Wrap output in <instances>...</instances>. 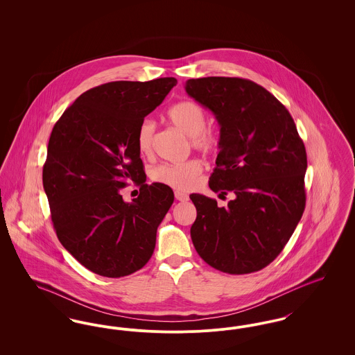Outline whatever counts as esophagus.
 Returning a JSON list of instances; mask_svg holds the SVG:
<instances>
[{
	"label": "esophagus",
	"instance_id": "1",
	"mask_svg": "<svg viewBox=\"0 0 355 355\" xmlns=\"http://www.w3.org/2000/svg\"><path fill=\"white\" fill-rule=\"evenodd\" d=\"M174 196H175V200H178V201H181V202H185V201L189 200V196H187L186 193L178 191V190L174 193Z\"/></svg>",
	"mask_w": 355,
	"mask_h": 355
}]
</instances>
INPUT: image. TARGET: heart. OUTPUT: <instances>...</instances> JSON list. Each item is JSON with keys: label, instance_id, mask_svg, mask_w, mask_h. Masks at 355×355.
Here are the masks:
<instances>
[{"label": "heart", "instance_id": "heart-1", "mask_svg": "<svg viewBox=\"0 0 355 355\" xmlns=\"http://www.w3.org/2000/svg\"><path fill=\"white\" fill-rule=\"evenodd\" d=\"M170 122L184 135L190 137L191 146L205 154H214L220 146V133L206 125V113L193 101H182L171 106L168 112ZM154 123L149 119L141 122L137 132V146L142 155H150L153 150ZM200 159H187L177 164H162L153 171L155 182L178 190H187L194 185L197 177L202 173Z\"/></svg>", "mask_w": 355, "mask_h": 355}]
</instances>
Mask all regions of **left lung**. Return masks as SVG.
I'll return each mask as SVG.
<instances>
[{"instance_id":"1","label":"left lung","mask_w":355,"mask_h":355,"mask_svg":"<svg viewBox=\"0 0 355 355\" xmlns=\"http://www.w3.org/2000/svg\"><path fill=\"white\" fill-rule=\"evenodd\" d=\"M185 89L220 126V150L209 186L234 197L227 207H218L213 198L190 196L197 209L193 245L217 270H261L284 250L304 214V141L286 107L250 80L191 78Z\"/></svg>"}]
</instances>
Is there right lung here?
<instances>
[{
	"mask_svg": "<svg viewBox=\"0 0 355 355\" xmlns=\"http://www.w3.org/2000/svg\"><path fill=\"white\" fill-rule=\"evenodd\" d=\"M175 85L165 77L96 86L51 130L42 182L54 230L69 253L102 277H125L148 263L174 201L169 186L145 184L137 132ZM129 182L140 186L133 203L120 196Z\"/></svg>",
	"mask_w": 355,
	"mask_h": 355,
	"instance_id": "right-lung-1",
	"label": "right lung"
}]
</instances>
